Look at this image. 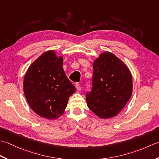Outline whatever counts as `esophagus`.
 I'll use <instances>...</instances> for the list:
<instances>
[{
  "mask_svg": "<svg viewBox=\"0 0 159 159\" xmlns=\"http://www.w3.org/2000/svg\"><path fill=\"white\" fill-rule=\"evenodd\" d=\"M75 87H76V89L77 90H81V86H80V84H79V83H77L75 84Z\"/></svg>",
  "mask_w": 159,
  "mask_h": 159,
  "instance_id": "esophagus-1",
  "label": "esophagus"
}]
</instances>
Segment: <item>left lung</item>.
<instances>
[{"instance_id": "1", "label": "left lung", "mask_w": 159, "mask_h": 159, "mask_svg": "<svg viewBox=\"0 0 159 159\" xmlns=\"http://www.w3.org/2000/svg\"><path fill=\"white\" fill-rule=\"evenodd\" d=\"M132 78L128 68L110 52H104L93 63L91 90L86 93L90 111L108 119L120 112L130 99Z\"/></svg>"}]
</instances>
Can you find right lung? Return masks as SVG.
Here are the masks:
<instances>
[{"mask_svg": "<svg viewBox=\"0 0 159 159\" xmlns=\"http://www.w3.org/2000/svg\"><path fill=\"white\" fill-rule=\"evenodd\" d=\"M62 65V57H57L53 51H48L31 64L25 75L26 99L31 109L42 117H60L69 97L76 90Z\"/></svg>", "mask_w": 159, "mask_h": 159, "instance_id": "obj_1", "label": "right lung"}]
</instances>
